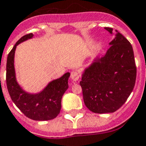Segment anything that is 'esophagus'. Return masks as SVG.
<instances>
[{
  "mask_svg": "<svg viewBox=\"0 0 146 146\" xmlns=\"http://www.w3.org/2000/svg\"><path fill=\"white\" fill-rule=\"evenodd\" d=\"M70 77H71V79L73 81H78L79 79H80V76H79V74L78 73L76 72V71H73L71 74H70Z\"/></svg>",
  "mask_w": 146,
  "mask_h": 146,
  "instance_id": "34e87169",
  "label": "esophagus"
}]
</instances>
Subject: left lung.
I'll return each mask as SVG.
<instances>
[{"label": "left lung", "instance_id": "1", "mask_svg": "<svg viewBox=\"0 0 146 146\" xmlns=\"http://www.w3.org/2000/svg\"><path fill=\"white\" fill-rule=\"evenodd\" d=\"M105 29L115 36L111 46L84 69L80 81L84 104L98 114L112 113L123 106L133 91L137 73L130 42L118 31Z\"/></svg>", "mask_w": 146, "mask_h": 146}]
</instances>
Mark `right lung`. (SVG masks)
I'll return each mask as SVG.
<instances>
[{
  "label": "right lung",
  "instance_id": "add662e5",
  "mask_svg": "<svg viewBox=\"0 0 146 146\" xmlns=\"http://www.w3.org/2000/svg\"><path fill=\"white\" fill-rule=\"evenodd\" d=\"M27 34L16 42L9 52L6 64L7 88L13 103L27 118L36 121H46L56 118L62 108V98L68 89L70 73H65L58 79L50 81L38 93L32 94L23 90L18 84L14 66V57L16 46L33 37Z\"/></svg>",
  "mask_w": 146,
  "mask_h": 146
}]
</instances>
